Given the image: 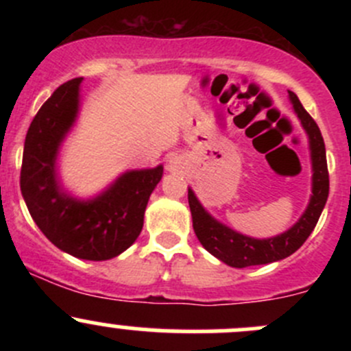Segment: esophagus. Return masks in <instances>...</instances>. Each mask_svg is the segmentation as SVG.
I'll use <instances>...</instances> for the list:
<instances>
[{
	"label": "esophagus",
	"mask_w": 351,
	"mask_h": 351,
	"mask_svg": "<svg viewBox=\"0 0 351 351\" xmlns=\"http://www.w3.org/2000/svg\"><path fill=\"white\" fill-rule=\"evenodd\" d=\"M182 168V161H180L178 156H171V158L168 159V169L169 171H178V169Z\"/></svg>",
	"instance_id": "34e87169"
}]
</instances>
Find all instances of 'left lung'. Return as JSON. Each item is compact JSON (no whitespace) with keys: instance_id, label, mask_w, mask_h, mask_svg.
<instances>
[{"instance_id":"1","label":"left lung","mask_w":351,"mask_h":351,"mask_svg":"<svg viewBox=\"0 0 351 351\" xmlns=\"http://www.w3.org/2000/svg\"><path fill=\"white\" fill-rule=\"evenodd\" d=\"M289 100L292 104L293 113L299 119L304 132L307 136L311 153V197L307 202L306 210L302 212L295 224L287 231L271 238H253L246 236L229 226L222 224L214 217L198 197L189 186V205L192 212L193 231L202 246L214 254L222 263L232 268H246L254 265H267L274 261H280L284 258L295 253L304 241L309 238L313 229L316 228L319 215L326 205L329 193V176L326 165V147H324L323 136L314 122L313 117L306 112L295 93L289 91Z\"/></svg>"}]
</instances>
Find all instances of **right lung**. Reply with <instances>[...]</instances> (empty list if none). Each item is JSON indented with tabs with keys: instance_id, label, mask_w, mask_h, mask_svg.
Here are the masks:
<instances>
[{
	"instance_id": "add662e5",
	"label": "right lung",
	"mask_w": 351,
	"mask_h": 351,
	"mask_svg": "<svg viewBox=\"0 0 351 351\" xmlns=\"http://www.w3.org/2000/svg\"><path fill=\"white\" fill-rule=\"evenodd\" d=\"M81 83L83 77L61 84L32 120L20 189L32 219L54 246L81 260L104 261L139 238L147 202L165 168L127 169L93 197H77L66 189L59 156L80 117Z\"/></svg>"
}]
</instances>
